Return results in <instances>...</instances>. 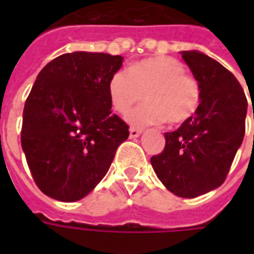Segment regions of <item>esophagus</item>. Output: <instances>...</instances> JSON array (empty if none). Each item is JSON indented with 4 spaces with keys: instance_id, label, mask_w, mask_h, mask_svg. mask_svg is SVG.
<instances>
[{
    "instance_id": "34e87169",
    "label": "esophagus",
    "mask_w": 254,
    "mask_h": 254,
    "mask_svg": "<svg viewBox=\"0 0 254 254\" xmlns=\"http://www.w3.org/2000/svg\"><path fill=\"white\" fill-rule=\"evenodd\" d=\"M142 133V130H139V129H135V127H130V138H137L139 137Z\"/></svg>"
}]
</instances>
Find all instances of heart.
<instances>
[{
  "label": "heart",
  "mask_w": 254,
  "mask_h": 254,
  "mask_svg": "<svg viewBox=\"0 0 254 254\" xmlns=\"http://www.w3.org/2000/svg\"><path fill=\"white\" fill-rule=\"evenodd\" d=\"M108 93L112 107L127 115L143 99L127 120L134 127L182 124L191 119L201 100L200 85L186 67L170 57H153L135 62L127 72H116L109 80Z\"/></svg>",
  "instance_id": "1"
}]
</instances>
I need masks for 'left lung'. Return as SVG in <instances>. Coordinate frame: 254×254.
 Returning <instances> with one entry per match:
<instances>
[{
    "instance_id": "left-lung-1",
    "label": "left lung",
    "mask_w": 254,
    "mask_h": 254,
    "mask_svg": "<svg viewBox=\"0 0 254 254\" xmlns=\"http://www.w3.org/2000/svg\"><path fill=\"white\" fill-rule=\"evenodd\" d=\"M201 91L195 115L165 133L166 145L151 166L169 191L196 197L223 185L243 143L248 101L240 83L208 55L182 51Z\"/></svg>"
}]
</instances>
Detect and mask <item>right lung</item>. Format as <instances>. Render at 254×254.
Wrapping results in <instances>:
<instances>
[{
	"mask_svg": "<svg viewBox=\"0 0 254 254\" xmlns=\"http://www.w3.org/2000/svg\"><path fill=\"white\" fill-rule=\"evenodd\" d=\"M124 58L63 54L38 73L25 103L21 143L42 192L61 201L87 196L105 177L129 127L112 115L111 77Z\"/></svg>",
	"mask_w": 254,
	"mask_h": 254,
	"instance_id": "add662e5",
	"label": "right lung"
}]
</instances>
